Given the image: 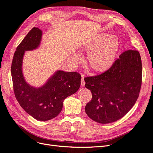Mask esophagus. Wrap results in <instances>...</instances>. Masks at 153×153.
I'll list each match as a JSON object with an SVG mask.
<instances>
[{"label": "esophagus", "instance_id": "esophagus-1", "mask_svg": "<svg viewBox=\"0 0 153 153\" xmlns=\"http://www.w3.org/2000/svg\"><path fill=\"white\" fill-rule=\"evenodd\" d=\"M82 79H81V86L82 87H83L84 85H85V81H84V79H83V76L82 75Z\"/></svg>", "mask_w": 153, "mask_h": 153}]
</instances>
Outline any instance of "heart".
<instances>
[{
	"label": "heart",
	"instance_id": "b5f03b06",
	"mask_svg": "<svg viewBox=\"0 0 153 153\" xmlns=\"http://www.w3.org/2000/svg\"><path fill=\"white\" fill-rule=\"evenodd\" d=\"M120 48L119 39L109 33H101L85 42L81 47V52L87 54L85 65L94 73H102L112 66ZM80 56L75 54L73 60L80 61Z\"/></svg>",
	"mask_w": 153,
	"mask_h": 153
}]
</instances>
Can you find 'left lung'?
Segmentation results:
<instances>
[{
    "label": "left lung",
    "mask_w": 153,
    "mask_h": 153,
    "mask_svg": "<svg viewBox=\"0 0 153 153\" xmlns=\"http://www.w3.org/2000/svg\"><path fill=\"white\" fill-rule=\"evenodd\" d=\"M142 61L139 51L127 50L102 74L84 78L92 99L85 108L89 118L106 124L122 118L137 100L142 84Z\"/></svg>",
    "instance_id": "8db88e82"
}]
</instances>
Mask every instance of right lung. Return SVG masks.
Instances as JSON below:
<instances>
[{
  "instance_id": "add662e5",
  "label": "right lung",
  "mask_w": 153,
  "mask_h": 153,
  "mask_svg": "<svg viewBox=\"0 0 153 153\" xmlns=\"http://www.w3.org/2000/svg\"><path fill=\"white\" fill-rule=\"evenodd\" d=\"M42 31L33 28L17 47L11 65V76L15 97L20 106L35 119L47 121L61 111L64 100L75 94L80 87L81 75L77 72L57 71L44 85L30 86L22 72L23 58L26 51L39 47Z\"/></svg>"
}]
</instances>
